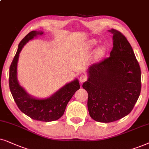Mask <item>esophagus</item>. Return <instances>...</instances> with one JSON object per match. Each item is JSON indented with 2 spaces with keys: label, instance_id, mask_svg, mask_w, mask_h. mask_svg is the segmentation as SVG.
Wrapping results in <instances>:
<instances>
[{
  "label": "esophagus",
  "instance_id": "esophagus-1",
  "mask_svg": "<svg viewBox=\"0 0 149 149\" xmlns=\"http://www.w3.org/2000/svg\"><path fill=\"white\" fill-rule=\"evenodd\" d=\"M86 80H87V76H85V75H82V76L80 77V82L81 83L84 82L85 81H86Z\"/></svg>",
  "mask_w": 149,
  "mask_h": 149
}]
</instances>
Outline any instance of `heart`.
Wrapping results in <instances>:
<instances>
[{
  "label": "heart",
  "mask_w": 149,
  "mask_h": 149,
  "mask_svg": "<svg viewBox=\"0 0 149 149\" xmlns=\"http://www.w3.org/2000/svg\"><path fill=\"white\" fill-rule=\"evenodd\" d=\"M96 41L95 40H93V39H92V40H91L90 41H89V45H91V47L93 46H95V45H96Z\"/></svg>",
  "instance_id": "heart-1"
}]
</instances>
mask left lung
Instances as JSON below:
<instances>
[{
  "label": "left lung",
  "instance_id": "obj_1",
  "mask_svg": "<svg viewBox=\"0 0 149 149\" xmlns=\"http://www.w3.org/2000/svg\"><path fill=\"white\" fill-rule=\"evenodd\" d=\"M110 57L88 69L82 85L88 93V110L93 120L110 123L130 114L141 91V71L130 43L115 29Z\"/></svg>",
  "mask_w": 149,
  "mask_h": 149
}]
</instances>
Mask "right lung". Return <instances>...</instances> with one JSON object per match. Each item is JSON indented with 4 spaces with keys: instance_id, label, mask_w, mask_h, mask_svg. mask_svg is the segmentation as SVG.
<instances>
[{
    "instance_id": "1",
    "label": "right lung",
    "mask_w": 149,
    "mask_h": 149,
    "mask_svg": "<svg viewBox=\"0 0 149 149\" xmlns=\"http://www.w3.org/2000/svg\"><path fill=\"white\" fill-rule=\"evenodd\" d=\"M43 34L42 31H33L26 35L19 43L17 52L9 68V84L13 100L24 114L32 119L50 122L58 120L63 116L69 100L80 86L79 81L76 79L67 83L49 97L37 99L30 95L19 85L17 78V65L19 53L28 41L37 35Z\"/></svg>"
}]
</instances>
